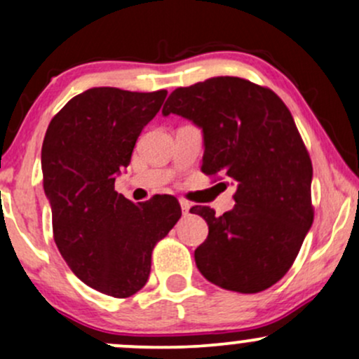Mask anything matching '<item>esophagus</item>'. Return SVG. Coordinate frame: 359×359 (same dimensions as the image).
I'll use <instances>...</instances> for the list:
<instances>
[{"label":"esophagus","mask_w":359,"mask_h":359,"mask_svg":"<svg viewBox=\"0 0 359 359\" xmlns=\"http://www.w3.org/2000/svg\"><path fill=\"white\" fill-rule=\"evenodd\" d=\"M180 208H182V215H189V210H191V203L187 201H180Z\"/></svg>","instance_id":"obj_1"}]
</instances>
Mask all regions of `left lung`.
Here are the masks:
<instances>
[{"mask_svg":"<svg viewBox=\"0 0 359 359\" xmlns=\"http://www.w3.org/2000/svg\"><path fill=\"white\" fill-rule=\"evenodd\" d=\"M170 113L203 132L206 175L236 184V205L217 217L192 206L208 224L194 251L203 277L222 289L255 294L280 280L313 224V167L292 115L273 90L239 77H211L173 90Z\"/></svg>","mask_w":359,"mask_h":359,"instance_id":"left-lung-1","label":"left lung"}]
</instances>
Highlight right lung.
<instances>
[{"mask_svg": "<svg viewBox=\"0 0 359 359\" xmlns=\"http://www.w3.org/2000/svg\"><path fill=\"white\" fill-rule=\"evenodd\" d=\"M165 97L167 90L90 88L53 116L44 135L41 167L56 248L84 284L113 297L144 287L153 248L182 215L173 196L134 205L115 191Z\"/></svg>", "mask_w": 359, "mask_h": 359, "instance_id": "obj_1", "label": "right lung"}]
</instances>
